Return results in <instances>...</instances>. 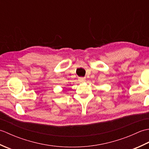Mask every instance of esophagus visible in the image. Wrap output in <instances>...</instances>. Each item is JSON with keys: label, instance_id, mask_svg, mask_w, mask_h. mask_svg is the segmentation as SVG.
Wrapping results in <instances>:
<instances>
[{"label": "esophagus", "instance_id": "esophagus-1", "mask_svg": "<svg viewBox=\"0 0 149 149\" xmlns=\"http://www.w3.org/2000/svg\"><path fill=\"white\" fill-rule=\"evenodd\" d=\"M79 81L80 83H84L85 81V77H79Z\"/></svg>", "mask_w": 149, "mask_h": 149}]
</instances>
